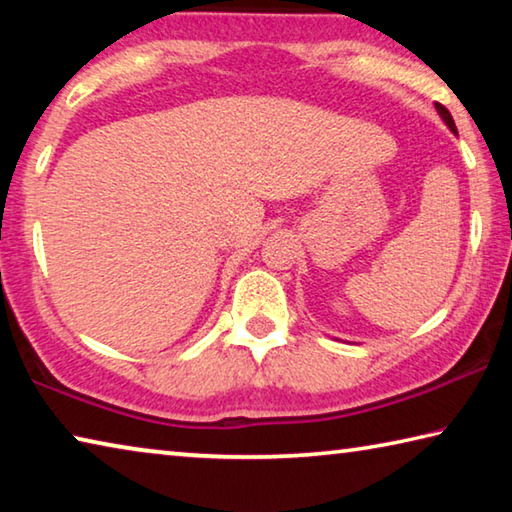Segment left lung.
I'll use <instances>...</instances> for the list:
<instances>
[{"instance_id": "obj_1", "label": "left lung", "mask_w": 512, "mask_h": 512, "mask_svg": "<svg viewBox=\"0 0 512 512\" xmlns=\"http://www.w3.org/2000/svg\"><path fill=\"white\" fill-rule=\"evenodd\" d=\"M436 110H438V115L443 117V121L447 124V128L449 131H452L454 135H458V131H456V124H454V119H452V115H449V110L445 108V106H440V103H436Z\"/></svg>"}]
</instances>
